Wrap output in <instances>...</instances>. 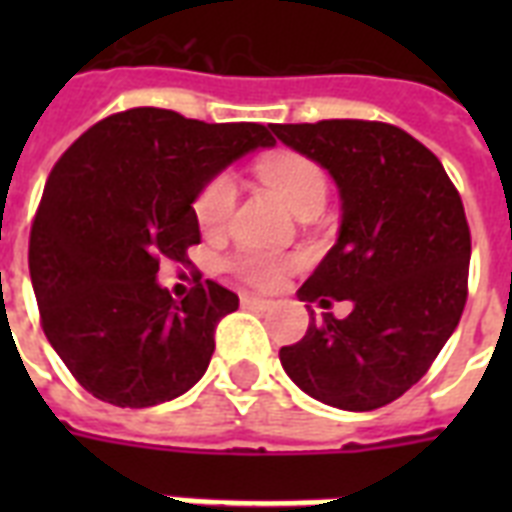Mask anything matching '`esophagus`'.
Segmentation results:
<instances>
[{"instance_id":"esophagus-1","label":"esophagus","mask_w":512,"mask_h":512,"mask_svg":"<svg viewBox=\"0 0 512 512\" xmlns=\"http://www.w3.org/2000/svg\"><path fill=\"white\" fill-rule=\"evenodd\" d=\"M241 305L244 308H271V300H265V297H257V295H241Z\"/></svg>"}]
</instances>
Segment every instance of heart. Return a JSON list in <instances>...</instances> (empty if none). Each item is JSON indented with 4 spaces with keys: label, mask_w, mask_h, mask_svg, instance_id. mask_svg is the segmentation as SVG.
<instances>
[{
    "label": "heart",
    "mask_w": 512,
    "mask_h": 512,
    "mask_svg": "<svg viewBox=\"0 0 512 512\" xmlns=\"http://www.w3.org/2000/svg\"><path fill=\"white\" fill-rule=\"evenodd\" d=\"M257 175L263 177L273 191L279 193L281 201L287 204L295 215L311 207H324L327 201V172L321 170L319 162H313L311 156L295 154V151H276L260 159ZM236 207V183L228 172L209 177L201 185L193 201V215L199 220L204 231L215 233L223 231ZM287 257L265 255V252H244L231 263V268L239 273L241 279L255 284V287H276L284 273L289 271Z\"/></svg>",
    "instance_id": "obj_1"
}]
</instances>
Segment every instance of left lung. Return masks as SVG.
I'll return each instance as SVG.
<instances>
[{"label":"left lung","mask_w":512,"mask_h":512,"mask_svg":"<svg viewBox=\"0 0 512 512\" xmlns=\"http://www.w3.org/2000/svg\"><path fill=\"white\" fill-rule=\"evenodd\" d=\"M337 183L340 233L297 297L345 319H313L279 350L297 388L345 412L396 401L428 372L468 300L470 228L444 164L409 132L385 122L327 119L271 124ZM311 311V305H308ZM313 316V313H311Z\"/></svg>","instance_id":"obj_1"}]
</instances>
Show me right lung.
Segmentation results:
<instances>
[{
  "label": "right lung",
  "instance_id": "right-lung-1",
  "mask_svg": "<svg viewBox=\"0 0 512 512\" xmlns=\"http://www.w3.org/2000/svg\"><path fill=\"white\" fill-rule=\"evenodd\" d=\"M271 146L263 124L146 106L90 127L52 167L28 271L44 335L92 396L143 409L183 396L207 372L217 321L239 297L207 279L175 300L156 273L201 241V185Z\"/></svg>",
  "mask_w": 512,
  "mask_h": 512
}]
</instances>
